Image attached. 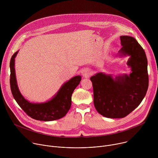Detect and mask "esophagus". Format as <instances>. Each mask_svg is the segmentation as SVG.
<instances>
[{"instance_id": "34e87169", "label": "esophagus", "mask_w": 158, "mask_h": 158, "mask_svg": "<svg viewBox=\"0 0 158 158\" xmlns=\"http://www.w3.org/2000/svg\"><path fill=\"white\" fill-rule=\"evenodd\" d=\"M91 72H90L89 70H87V69H85L82 73V75L84 78H89L90 76H91Z\"/></svg>"}]
</instances>
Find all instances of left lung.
Segmentation results:
<instances>
[{
  "mask_svg": "<svg viewBox=\"0 0 158 158\" xmlns=\"http://www.w3.org/2000/svg\"><path fill=\"white\" fill-rule=\"evenodd\" d=\"M122 48L118 56H129L127 64L129 75L113 77L98 73L91 77L93 85L94 104L100 114L108 118H123L142 102L149 84L148 60L143 48L134 37H120Z\"/></svg>",
  "mask_w": 158,
  "mask_h": 158,
  "instance_id": "8db88e82",
  "label": "left lung"
}]
</instances>
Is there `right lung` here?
Instances as JSON below:
<instances>
[{
	"mask_svg": "<svg viewBox=\"0 0 158 158\" xmlns=\"http://www.w3.org/2000/svg\"><path fill=\"white\" fill-rule=\"evenodd\" d=\"M19 51L14 54L10 62V84L14 98L26 113L35 120L51 121L59 119L67 113L71 106L73 91L81 81V76L73 77L65 82L57 94L50 100L42 103L31 102L26 99L19 91L15 71V58Z\"/></svg>",
	"mask_w": 158,
	"mask_h": 158,
	"instance_id": "add662e5",
	"label": "right lung"
}]
</instances>
